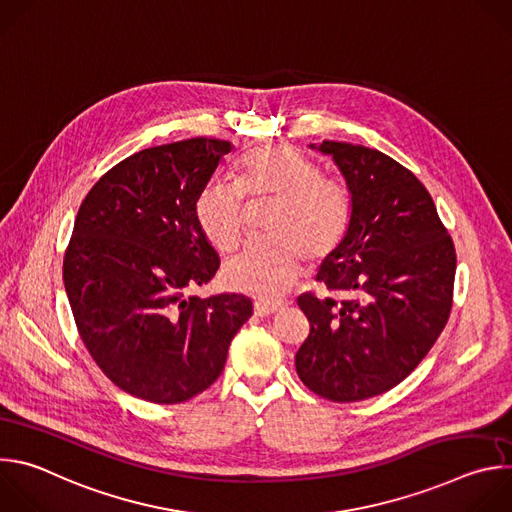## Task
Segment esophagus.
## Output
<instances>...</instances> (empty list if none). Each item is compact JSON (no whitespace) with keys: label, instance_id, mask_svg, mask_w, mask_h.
<instances>
[{"label":"esophagus","instance_id":"obj_1","mask_svg":"<svg viewBox=\"0 0 512 512\" xmlns=\"http://www.w3.org/2000/svg\"><path fill=\"white\" fill-rule=\"evenodd\" d=\"M279 308H281V304H271V302H255V306H253L255 316H261V318L275 314Z\"/></svg>","mask_w":512,"mask_h":512}]
</instances>
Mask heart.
<instances>
[{
  "instance_id": "1",
  "label": "heart",
  "mask_w": 512,
  "mask_h": 512,
  "mask_svg": "<svg viewBox=\"0 0 512 512\" xmlns=\"http://www.w3.org/2000/svg\"><path fill=\"white\" fill-rule=\"evenodd\" d=\"M245 198L273 200L265 233L271 237L247 245L223 269L227 287L261 300H275L296 283L302 259L326 261L350 227L348 192L294 145H261L247 152L233 170V182L202 186L194 218L202 237L218 251L231 253L245 233Z\"/></svg>"
}]
</instances>
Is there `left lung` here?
Listing matches in <instances>:
<instances>
[{
	"instance_id": "obj_1",
	"label": "left lung",
	"mask_w": 512,
	"mask_h": 512,
	"mask_svg": "<svg viewBox=\"0 0 512 512\" xmlns=\"http://www.w3.org/2000/svg\"><path fill=\"white\" fill-rule=\"evenodd\" d=\"M350 192V227L318 281L328 296L298 306L310 334L296 371L316 395L352 403L399 385L442 334L454 298L456 249L425 186L379 150L310 143Z\"/></svg>"
}]
</instances>
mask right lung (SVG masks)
Listing matches in <instances>:
<instances>
[{"label": "right lung", "instance_id": "1", "mask_svg": "<svg viewBox=\"0 0 512 512\" xmlns=\"http://www.w3.org/2000/svg\"><path fill=\"white\" fill-rule=\"evenodd\" d=\"M231 150L208 137L141 150L79 208L62 265L72 316L105 377L137 399L174 405L208 389L253 314L241 294L188 296L221 265L194 202Z\"/></svg>", "mask_w": 512, "mask_h": 512}]
</instances>
